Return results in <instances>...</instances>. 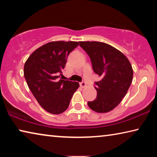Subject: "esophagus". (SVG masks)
I'll return each mask as SVG.
<instances>
[{"mask_svg": "<svg viewBox=\"0 0 157 157\" xmlns=\"http://www.w3.org/2000/svg\"><path fill=\"white\" fill-rule=\"evenodd\" d=\"M79 85H80V86L82 87V88H84V87L86 86V83H85V82H80V83H79Z\"/></svg>", "mask_w": 157, "mask_h": 157, "instance_id": "1", "label": "esophagus"}]
</instances>
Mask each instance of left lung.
Returning a JSON list of instances; mask_svg holds the SVG:
<instances>
[{
    "mask_svg": "<svg viewBox=\"0 0 157 157\" xmlns=\"http://www.w3.org/2000/svg\"><path fill=\"white\" fill-rule=\"evenodd\" d=\"M91 59L94 72L100 77L95 82L97 98L88 102L97 113H107L116 107L125 96L133 78L129 59L120 50L99 41H79Z\"/></svg>",
    "mask_w": 157,
    "mask_h": 157,
    "instance_id": "left-lung-1",
    "label": "left lung"
}]
</instances>
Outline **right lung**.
<instances>
[{"mask_svg": "<svg viewBox=\"0 0 157 157\" xmlns=\"http://www.w3.org/2000/svg\"><path fill=\"white\" fill-rule=\"evenodd\" d=\"M79 45L78 41H51L32 53L24 65V77L37 102L48 112L65 111L79 84L77 82L58 79L66 58Z\"/></svg>", "mask_w": 157, "mask_h": 157, "instance_id": "right-lung-1", "label": "right lung"}]
</instances>
